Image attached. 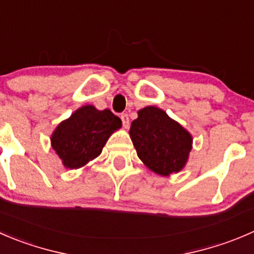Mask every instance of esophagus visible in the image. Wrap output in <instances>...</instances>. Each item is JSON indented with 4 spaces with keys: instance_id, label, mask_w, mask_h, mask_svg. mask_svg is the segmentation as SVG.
Segmentation results:
<instances>
[{
    "instance_id": "1",
    "label": "esophagus",
    "mask_w": 254,
    "mask_h": 254,
    "mask_svg": "<svg viewBox=\"0 0 254 254\" xmlns=\"http://www.w3.org/2000/svg\"><path fill=\"white\" fill-rule=\"evenodd\" d=\"M120 119H122L123 127H129V115H127V113H124V114L120 115Z\"/></svg>"
}]
</instances>
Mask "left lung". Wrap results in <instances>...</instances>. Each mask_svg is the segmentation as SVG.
Segmentation results:
<instances>
[{"label": "left lung", "mask_w": 254, "mask_h": 254, "mask_svg": "<svg viewBox=\"0 0 254 254\" xmlns=\"http://www.w3.org/2000/svg\"><path fill=\"white\" fill-rule=\"evenodd\" d=\"M137 114L130 136L139 159L162 176L179 172L191 151V135L156 107H146Z\"/></svg>", "instance_id": "left-lung-1"}]
</instances>
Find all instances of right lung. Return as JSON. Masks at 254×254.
<instances>
[{"mask_svg":"<svg viewBox=\"0 0 254 254\" xmlns=\"http://www.w3.org/2000/svg\"><path fill=\"white\" fill-rule=\"evenodd\" d=\"M120 127L122 120L109 109L85 105L57 127L52 146L65 167L78 169L99 156L112 132Z\"/></svg>","mask_w":254,"mask_h":254,"instance_id":"add662e5","label":"right lung"}]
</instances>
